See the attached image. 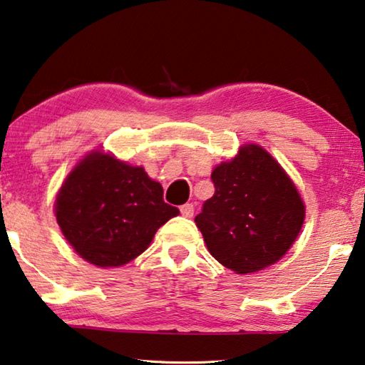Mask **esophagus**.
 <instances>
[{
    "label": "esophagus",
    "instance_id": "obj_1",
    "mask_svg": "<svg viewBox=\"0 0 365 365\" xmlns=\"http://www.w3.org/2000/svg\"><path fill=\"white\" fill-rule=\"evenodd\" d=\"M180 212H182V215L185 218H191L195 214V205L193 204H183L180 207Z\"/></svg>",
    "mask_w": 365,
    "mask_h": 365
}]
</instances>
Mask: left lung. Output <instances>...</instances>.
<instances>
[{"label":"left lung","mask_w":365,"mask_h":365,"mask_svg":"<svg viewBox=\"0 0 365 365\" xmlns=\"http://www.w3.org/2000/svg\"><path fill=\"white\" fill-rule=\"evenodd\" d=\"M210 178L215 193L195 218L210 255L237 274L281 260L304 220L302 196L281 164L258 145H244Z\"/></svg>","instance_id":"1"}]
</instances>
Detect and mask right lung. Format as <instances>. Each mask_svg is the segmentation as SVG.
<instances>
[{
	"mask_svg": "<svg viewBox=\"0 0 365 365\" xmlns=\"http://www.w3.org/2000/svg\"><path fill=\"white\" fill-rule=\"evenodd\" d=\"M180 214L143 168L92 151L65 178L56 218L65 240L101 268L123 267L147 250L160 227Z\"/></svg>",
	"mask_w": 365,
	"mask_h": 365,
	"instance_id": "right-lung-1",
	"label": "right lung"
}]
</instances>
